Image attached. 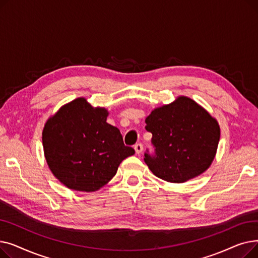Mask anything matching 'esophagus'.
I'll list each match as a JSON object with an SVG mask.
<instances>
[{
	"instance_id": "obj_1",
	"label": "esophagus",
	"mask_w": 258,
	"mask_h": 258,
	"mask_svg": "<svg viewBox=\"0 0 258 258\" xmlns=\"http://www.w3.org/2000/svg\"><path fill=\"white\" fill-rule=\"evenodd\" d=\"M134 148H135V152H136V154L139 155L142 152V150H143V146H142L141 143H137L136 145L134 146Z\"/></svg>"
}]
</instances>
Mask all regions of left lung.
<instances>
[{
    "mask_svg": "<svg viewBox=\"0 0 258 258\" xmlns=\"http://www.w3.org/2000/svg\"><path fill=\"white\" fill-rule=\"evenodd\" d=\"M145 123V130L153 134L155 154L146 150L144 162L158 178L183 183L211 165L220 141V125L192 99L180 96L155 108Z\"/></svg>",
    "mask_w": 258,
    "mask_h": 258,
    "instance_id": "obj_1",
    "label": "left lung"
}]
</instances>
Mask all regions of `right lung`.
Wrapping results in <instances>:
<instances>
[{
	"instance_id": "right-lung-1",
	"label": "right lung",
	"mask_w": 258,
	"mask_h": 258,
	"mask_svg": "<svg viewBox=\"0 0 258 258\" xmlns=\"http://www.w3.org/2000/svg\"><path fill=\"white\" fill-rule=\"evenodd\" d=\"M104 107H93L85 98L61 106L43 131L44 153L52 173L68 188L98 190L135 154L125 146L120 131L106 122Z\"/></svg>"
}]
</instances>
